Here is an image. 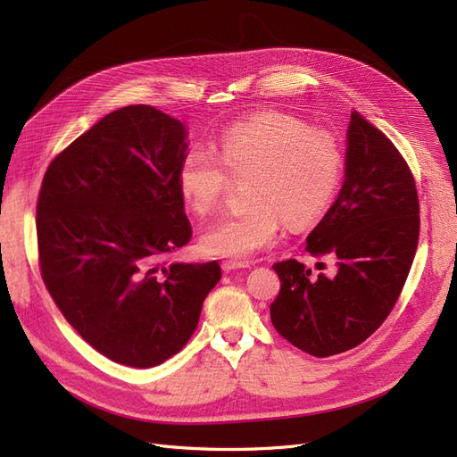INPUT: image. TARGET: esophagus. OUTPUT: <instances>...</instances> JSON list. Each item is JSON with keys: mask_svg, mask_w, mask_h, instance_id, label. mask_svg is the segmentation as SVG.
<instances>
[{"mask_svg": "<svg viewBox=\"0 0 457 457\" xmlns=\"http://www.w3.org/2000/svg\"><path fill=\"white\" fill-rule=\"evenodd\" d=\"M220 269H223L225 272L237 270V269H250V262L247 261H223L220 262Z\"/></svg>", "mask_w": 457, "mask_h": 457, "instance_id": "34e87169", "label": "esophagus"}]
</instances>
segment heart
I'll list each match as a JSON object with an SVG mask.
<instances>
[{"mask_svg":"<svg viewBox=\"0 0 457 457\" xmlns=\"http://www.w3.org/2000/svg\"><path fill=\"white\" fill-rule=\"evenodd\" d=\"M217 157L195 146L181 158L177 183L200 215L212 213L232 181H245L252 207L207 225L200 250L213 257L245 259L270 245L280 219L292 228L326 213L341 185L345 158L334 135L305 121L265 112L232 123L220 135Z\"/></svg>","mask_w":457,"mask_h":457,"instance_id":"b5f03b06","label":"heart"}]
</instances>
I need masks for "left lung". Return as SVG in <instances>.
Segmentation results:
<instances>
[{"label":"left lung","instance_id":"1","mask_svg":"<svg viewBox=\"0 0 457 457\" xmlns=\"http://www.w3.org/2000/svg\"><path fill=\"white\" fill-rule=\"evenodd\" d=\"M418 237L420 202L408 163L353 110L343 187L305 247L311 255L334 259L336 276H312L295 259L276 262L282 282L270 305L276 331L318 358L361 345L393 311Z\"/></svg>","mask_w":457,"mask_h":457}]
</instances>
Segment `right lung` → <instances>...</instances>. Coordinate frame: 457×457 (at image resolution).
<instances>
[{
	"mask_svg": "<svg viewBox=\"0 0 457 457\" xmlns=\"http://www.w3.org/2000/svg\"><path fill=\"white\" fill-rule=\"evenodd\" d=\"M187 128L162 110H114L51 162L37 198V250L53 301L110 361L152 368L195 334L220 280L212 262H170L192 228L177 183Z\"/></svg>",
	"mask_w": 457,
	"mask_h": 457,
	"instance_id": "obj_1",
	"label": "right lung"
}]
</instances>
